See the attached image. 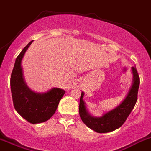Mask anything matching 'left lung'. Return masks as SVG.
<instances>
[{
    "mask_svg": "<svg viewBox=\"0 0 151 151\" xmlns=\"http://www.w3.org/2000/svg\"><path fill=\"white\" fill-rule=\"evenodd\" d=\"M133 84L131 86L126 98L116 108L106 112L103 116L97 118L90 115L85 106L83 98L84 93L82 91L80 99L79 113L83 122L90 129L99 133L112 132L123 125L127 118L134 108L137 101L140 79L136 67H132Z\"/></svg>",
    "mask_w": 151,
    "mask_h": 151,
    "instance_id": "8db88e82",
    "label": "left lung"
}]
</instances>
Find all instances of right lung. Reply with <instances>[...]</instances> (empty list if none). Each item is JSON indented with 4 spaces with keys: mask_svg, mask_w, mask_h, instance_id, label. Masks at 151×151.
Masks as SVG:
<instances>
[{
    "mask_svg": "<svg viewBox=\"0 0 151 151\" xmlns=\"http://www.w3.org/2000/svg\"><path fill=\"white\" fill-rule=\"evenodd\" d=\"M33 41L27 45L17 56L10 78L11 92L15 110L31 124H39L50 119L56 112L60 100L65 91L53 88L45 93L31 91L23 77L22 60Z\"/></svg>",
    "mask_w": 151,
    "mask_h": 151,
    "instance_id": "add662e5",
    "label": "right lung"
}]
</instances>
